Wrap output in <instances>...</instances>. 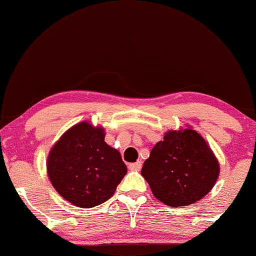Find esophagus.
Returning a JSON list of instances; mask_svg holds the SVG:
<instances>
[{
  "label": "esophagus",
  "mask_w": 256,
  "mask_h": 256,
  "mask_svg": "<svg viewBox=\"0 0 256 256\" xmlns=\"http://www.w3.org/2000/svg\"><path fill=\"white\" fill-rule=\"evenodd\" d=\"M128 166L130 170H140L142 168V162L141 160H138L136 163H130Z\"/></svg>",
  "instance_id": "1"
}]
</instances>
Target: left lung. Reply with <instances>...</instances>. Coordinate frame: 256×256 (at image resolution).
<instances>
[{
  "label": "left lung",
  "instance_id": "left-lung-1",
  "mask_svg": "<svg viewBox=\"0 0 256 256\" xmlns=\"http://www.w3.org/2000/svg\"><path fill=\"white\" fill-rule=\"evenodd\" d=\"M219 163L202 135L191 128L169 130L142 168L155 197L168 206L198 202L214 186Z\"/></svg>",
  "mask_w": 256,
  "mask_h": 256
}]
</instances>
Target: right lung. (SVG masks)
<instances>
[{"label":"right lung","mask_w":256,"mask_h":256,"mask_svg":"<svg viewBox=\"0 0 256 256\" xmlns=\"http://www.w3.org/2000/svg\"><path fill=\"white\" fill-rule=\"evenodd\" d=\"M46 168L58 194L82 208L108 200L127 174L120 152L104 142V129L88 122L62 134L50 150Z\"/></svg>","instance_id":"obj_1"}]
</instances>
